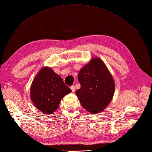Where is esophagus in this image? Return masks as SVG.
<instances>
[{
  "mask_svg": "<svg viewBox=\"0 0 152 152\" xmlns=\"http://www.w3.org/2000/svg\"><path fill=\"white\" fill-rule=\"evenodd\" d=\"M70 89H71V90H72V92H74V91H75V86H72L71 87H70Z\"/></svg>",
  "mask_w": 152,
  "mask_h": 152,
  "instance_id": "esophagus-1",
  "label": "esophagus"
}]
</instances>
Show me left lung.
<instances>
[{"label":"left lung","instance_id":"obj_1","mask_svg":"<svg viewBox=\"0 0 152 152\" xmlns=\"http://www.w3.org/2000/svg\"><path fill=\"white\" fill-rule=\"evenodd\" d=\"M80 88L75 91L83 108L98 113L112 101L115 91L113 77L99 58H92L80 69L78 75Z\"/></svg>","mask_w":152,"mask_h":152}]
</instances>
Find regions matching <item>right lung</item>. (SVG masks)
<instances>
[{"instance_id":"1","label":"right lung","mask_w":152,"mask_h":152,"mask_svg":"<svg viewBox=\"0 0 152 152\" xmlns=\"http://www.w3.org/2000/svg\"><path fill=\"white\" fill-rule=\"evenodd\" d=\"M71 92L60 76L50 68L44 67L33 80L30 97L37 108L48 115L54 112L62 98Z\"/></svg>"}]
</instances>
